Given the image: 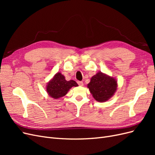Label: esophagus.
<instances>
[{
  "label": "esophagus",
  "instance_id": "obj_1",
  "mask_svg": "<svg viewBox=\"0 0 155 155\" xmlns=\"http://www.w3.org/2000/svg\"><path fill=\"white\" fill-rule=\"evenodd\" d=\"M78 85L79 86H83V83L82 81H78Z\"/></svg>",
  "mask_w": 155,
  "mask_h": 155
}]
</instances>
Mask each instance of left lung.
Listing matches in <instances>:
<instances>
[{
    "instance_id": "1",
    "label": "left lung",
    "mask_w": 155,
    "mask_h": 155,
    "mask_svg": "<svg viewBox=\"0 0 155 155\" xmlns=\"http://www.w3.org/2000/svg\"><path fill=\"white\" fill-rule=\"evenodd\" d=\"M87 88L97 101L105 102L114 94L118 83L115 78L99 72L91 78Z\"/></svg>"
}]
</instances>
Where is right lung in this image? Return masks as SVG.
<instances>
[{
  "label": "right lung",
  "instance_id": "1",
  "mask_svg": "<svg viewBox=\"0 0 155 155\" xmlns=\"http://www.w3.org/2000/svg\"><path fill=\"white\" fill-rule=\"evenodd\" d=\"M77 83L74 80L67 81L61 72L56 73L46 85V89L50 97L54 99L64 96L72 87H78Z\"/></svg>",
  "mask_w": 155,
  "mask_h": 155
}]
</instances>
